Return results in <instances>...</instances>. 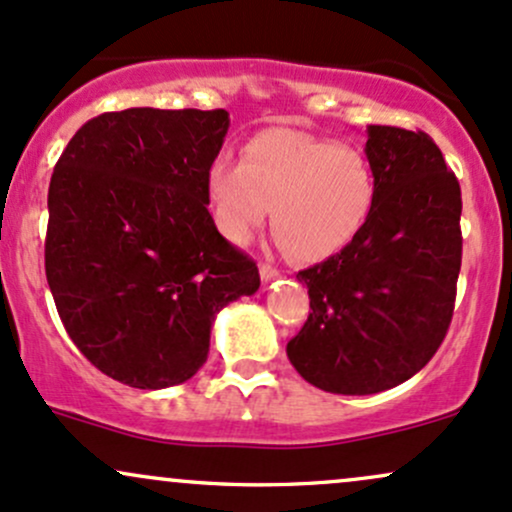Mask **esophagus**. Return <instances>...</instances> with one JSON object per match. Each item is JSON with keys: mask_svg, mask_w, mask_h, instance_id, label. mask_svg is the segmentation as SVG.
<instances>
[{"mask_svg": "<svg viewBox=\"0 0 512 512\" xmlns=\"http://www.w3.org/2000/svg\"><path fill=\"white\" fill-rule=\"evenodd\" d=\"M258 273H261L263 283H271V280L278 278V268H273L271 263H261V266H258Z\"/></svg>", "mask_w": 512, "mask_h": 512, "instance_id": "34e87169", "label": "esophagus"}]
</instances>
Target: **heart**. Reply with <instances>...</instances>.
Instances as JSON below:
<instances>
[{
	"label": "heart",
	"mask_w": 512,
	"mask_h": 512,
	"mask_svg": "<svg viewBox=\"0 0 512 512\" xmlns=\"http://www.w3.org/2000/svg\"><path fill=\"white\" fill-rule=\"evenodd\" d=\"M205 195L229 244L244 246L271 212L280 244L297 261L317 263L346 249L365 227L375 176L360 149L268 128L246 142L241 162L222 154L210 164Z\"/></svg>",
	"instance_id": "heart-1"
}]
</instances>
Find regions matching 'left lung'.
<instances>
[{
	"label": "left lung",
	"instance_id": "left-lung-1",
	"mask_svg": "<svg viewBox=\"0 0 512 512\" xmlns=\"http://www.w3.org/2000/svg\"><path fill=\"white\" fill-rule=\"evenodd\" d=\"M370 217L341 254L297 273L309 290L292 367L331 394L392 389L445 338L462 266V193L426 132L367 125Z\"/></svg>",
	"mask_w": 512,
	"mask_h": 512
}]
</instances>
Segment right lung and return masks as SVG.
Segmentation results:
<instances>
[{"mask_svg":"<svg viewBox=\"0 0 512 512\" xmlns=\"http://www.w3.org/2000/svg\"><path fill=\"white\" fill-rule=\"evenodd\" d=\"M227 130L222 108H128L84 123L57 159L45 275L74 346L113 380H191L217 312L261 285L208 212Z\"/></svg>","mask_w":512,"mask_h":512,"instance_id":"add662e5","label":"right lung"}]
</instances>
